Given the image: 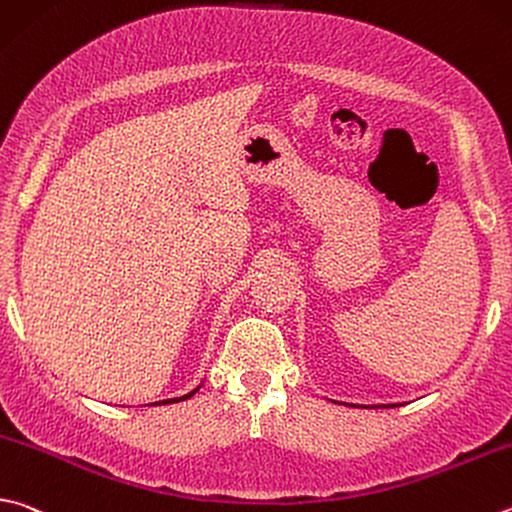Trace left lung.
Returning <instances> with one entry per match:
<instances>
[{"label":"left lung","instance_id":"left-lung-1","mask_svg":"<svg viewBox=\"0 0 512 512\" xmlns=\"http://www.w3.org/2000/svg\"><path fill=\"white\" fill-rule=\"evenodd\" d=\"M385 407H387V405H385ZM389 407H392V405H389Z\"/></svg>","mask_w":512,"mask_h":512}]
</instances>
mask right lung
I'll list each match as a JSON object with an SVG mask.
<instances>
[{
	"instance_id": "right-lung-1",
	"label": "right lung",
	"mask_w": 512,
	"mask_h": 512,
	"mask_svg": "<svg viewBox=\"0 0 512 512\" xmlns=\"http://www.w3.org/2000/svg\"><path fill=\"white\" fill-rule=\"evenodd\" d=\"M194 392H190L188 396H181V398H172V401H163V403H179V401H185V398H190Z\"/></svg>"
}]
</instances>
